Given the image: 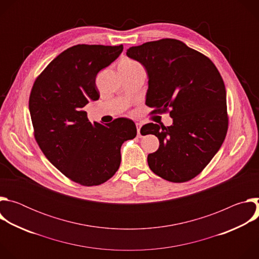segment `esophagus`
Masks as SVG:
<instances>
[{"instance_id":"obj_1","label":"esophagus","mask_w":259,"mask_h":259,"mask_svg":"<svg viewBox=\"0 0 259 259\" xmlns=\"http://www.w3.org/2000/svg\"><path fill=\"white\" fill-rule=\"evenodd\" d=\"M141 126H142L141 123H139V122L136 123V128H137V135H138V137H141V134H140V128H141Z\"/></svg>"}]
</instances>
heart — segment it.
I'll return each instance as SVG.
<instances>
[{
	"instance_id": "b5f03b06",
	"label": "heart",
	"mask_w": 259,
	"mask_h": 259,
	"mask_svg": "<svg viewBox=\"0 0 259 259\" xmlns=\"http://www.w3.org/2000/svg\"><path fill=\"white\" fill-rule=\"evenodd\" d=\"M121 63L122 64H126V65H136V64H139V63H137L136 61H134L132 59H124Z\"/></svg>"
}]
</instances>
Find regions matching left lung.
Returning a JSON list of instances; mask_svg holds the SVG:
<instances>
[{"label":"left lung","mask_w":259,"mask_h":259,"mask_svg":"<svg viewBox=\"0 0 259 259\" xmlns=\"http://www.w3.org/2000/svg\"><path fill=\"white\" fill-rule=\"evenodd\" d=\"M127 55L149 75L145 102L154 108L151 114L169 113L173 119L172 126H142L160 141L159 150L147 156L151 170L171 182L193 179L218 152L229 128L218 69L206 55L175 39L130 47Z\"/></svg>","instance_id":"1"}]
</instances>
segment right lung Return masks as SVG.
Returning a JSON list of instances; mask_svg holds the SVG:
<instances>
[{
  "instance_id": "obj_1",
  "label": "right lung",
  "mask_w": 259,
  "mask_h": 259,
  "mask_svg": "<svg viewBox=\"0 0 259 259\" xmlns=\"http://www.w3.org/2000/svg\"><path fill=\"white\" fill-rule=\"evenodd\" d=\"M123 45L79 44L56 58L35 79L28 100L34 139L63 175L93 187L113 177L121 164V146L136 126L126 118L92 124L83 107L99 98L97 73L116 60Z\"/></svg>"
}]
</instances>
